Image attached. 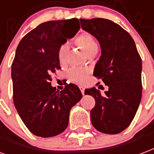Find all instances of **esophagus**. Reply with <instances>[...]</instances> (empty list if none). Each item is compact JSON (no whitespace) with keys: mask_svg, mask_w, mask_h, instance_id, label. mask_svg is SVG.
Segmentation results:
<instances>
[{"mask_svg":"<svg viewBox=\"0 0 154 154\" xmlns=\"http://www.w3.org/2000/svg\"><path fill=\"white\" fill-rule=\"evenodd\" d=\"M79 88H80L81 91H82V94H85V88H84V87H82V86H80Z\"/></svg>","mask_w":154,"mask_h":154,"instance_id":"34e87169","label":"esophagus"}]
</instances>
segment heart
<instances>
[{"instance_id": "b5f03b06", "label": "heart", "mask_w": 154, "mask_h": 154, "mask_svg": "<svg viewBox=\"0 0 154 154\" xmlns=\"http://www.w3.org/2000/svg\"><path fill=\"white\" fill-rule=\"evenodd\" d=\"M75 44L86 52L89 56H93L97 53L99 45L94 36L90 32H83L76 37ZM68 46L66 45H60L58 50V59L61 65H64L67 61ZM91 72L86 68H72L68 72V78L72 82L77 84H84L87 82Z\"/></svg>"}]
</instances>
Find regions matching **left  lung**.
Listing matches in <instances>:
<instances>
[{
	"mask_svg": "<svg viewBox=\"0 0 154 154\" xmlns=\"http://www.w3.org/2000/svg\"><path fill=\"white\" fill-rule=\"evenodd\" d=\"M80 21L82 29L100 42L101 56L94 76L109 86L104 94L95 87L85 90L95 100L91 111L92 125L104 134H118L131 123L140 103L141 58L131 36L120 25L101 18Z\"/></svg>",
	"mask_w": 154,
	"mask_h": 154,
	"instance_id": "left-lung-1",
	"label": "left lung"
}]
</instances>
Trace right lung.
<instances>
[{
    "mask_svg": "<svg viewBox=\"0 0 154 154\" xmlns=\"http://www.w3.org/2000/svg\"><path fill=\"white\" fill-rule=\"evenodd\" d=\"M77 22L72 19L41 23L23 37L16 49L11 66L14 103L36 136L52 137L64 131L70 110L82 97L75 84L58 92L51 83V74L61 68L58 50L79 31L80 25L72 26Z\"/></svg>",
    "mask_w": 154,
    "mask_h": 154,
    "instance_id": "add662e5",
    "label": "right lung"
}]
</instances>
